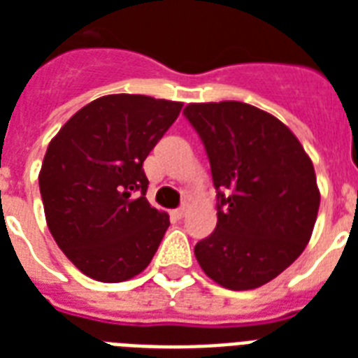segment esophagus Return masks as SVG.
Returning <instances> with one entry per match:
<instances>
[{"label": "esophagus", "mask_w": 358, "mask_h": 358, "mask_svg": "<svg viewBox=\"0 0 358 358\" xmlns=\"http://www.w3.org/2000/svg\"><path fill=\"white\" fill-rule=\"evenodd\" d=\"M185 213H187V208L182 206V208H178V210H173V212H171V215H173L174 219H182Z\"/></svg>", "instance_id": "esophagus-1"}]
</instances>
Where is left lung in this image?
Returning <instances> with one entry per match:
<instances>
[{
    "mask_svg": "<svg viewBox=\"0 0 358 358\" xmlns=\"http://www.w3.org/2000/svg\"><path fill=\"white\" fill-rule=\"evenodd\" d=\"M217 189V227L195 245L202 271L229 289H255L292 266L320 210L316 173L299 139L243 102L187 103Z\"/></svg>",
    "mask_w": 358,
    "mask_h": 358,
    "instance_id": "8db88e82",
    "label": "left lung"
}]
</instances>
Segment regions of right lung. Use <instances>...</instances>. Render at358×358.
<instances>
[{
    "label": "right lung",
    "mask_w": 358,
    "mask_h": 358,
    "mask_svg": "<svg viewBox=\"0 0 358 358\" xmlns=\"http://www.w3.org/2000/svg\"><path fill=\"white\" fill-rule=\"evenodd\" d=\"M182 106L108 94L72 115L50 141L38 173L48 229L87 277L129 280L156 255L169 215L146 201L143 162Z\"/></svg>",
    "instance_id": "1"
}]
</instances>
